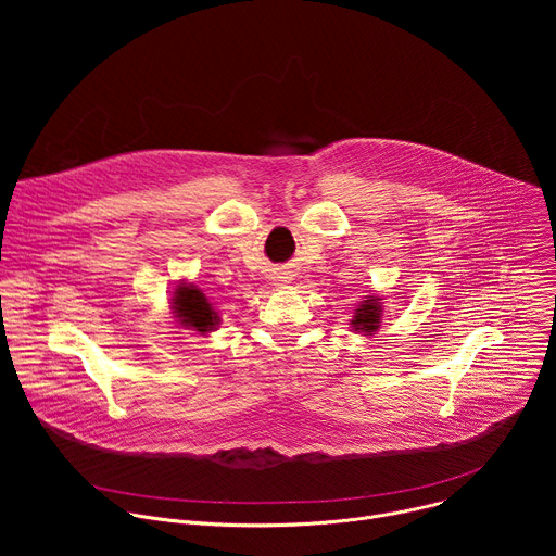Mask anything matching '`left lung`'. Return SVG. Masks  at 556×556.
<instances>
[{"label":"left lung","instance_id":"1","mask_svg":"<svg viewBox=\"0 0 556 556\" xmlns=\"http://www.w3.org/2000/svg\"><path fill=\"white\" fill-rule=\"evenodd\" d=\"M380 303L378 296H369L363 301V305L356 309L354 319H352V328L361 330V332H376L378 324H380Z\"/></svg>","mask_w":556,"mask_h":556}]
</instances>
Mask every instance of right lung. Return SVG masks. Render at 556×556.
<instances>
[{
	"label": "right lung",
	"instance_id": "1",
	"mask_svg": "<svg viewBox=\"0 0 556 556\" xmlns=\"http://www.w3.org/2000/svg\"><path fill=\"white\" fill-rule=\"evenodd\" d=\"M174 309L185 326L195 328L198 332H208L217 326V314L211 307L208 299L195 286H178Z\"/></svg>",
	"mask_w": 556,
	"mask_h": 556
}]
</instances>
